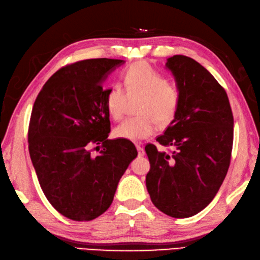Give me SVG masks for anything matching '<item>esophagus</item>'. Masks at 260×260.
Masks as SVG:
<instances>
[{"label":"esophagus","instance_id":"34e87169","mask_svg":"<svg viewBox=\"0 0 260 260\" xmlns=\"http://www.w3.org/2000/svg\"><path fill=\"white\" fill-rule=\"evenodd\" d=\"M136 147H137V150H138V155L139 156H145V150H144L143 147H141L138 144H136Z\"/></svg>","mask_w":260,"mask_h":260}]
</instances>
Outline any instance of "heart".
Returning <instances> with one entry per match:
<instances>
[{"instance_id":"obj_1","label":"heart","mask_w":260,"mask_h":260,"mask_svg":"<svg viewBox=\"0 0 260 260\" xmlns=\"http://www.w3.org/2000/svg\"><path fill=\"white\" fill-rule=\"evenodd\" d=\"M125 90L119 85L106 90L105 105L114 120H120L128 97L140 96L137 109L138 116L129 117L114 129L117 138L138 141L148 138L155 132L156 122L159 125L171 123L180 105V91L174 85L156 71L149 63L138 61L123 73ZM127 92L125 93V91Z\"/></svg>"}]
</instances>
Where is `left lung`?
<instances>
[{
	"mask_svg": "<svg viewBox=\"0 0 260 260\" xmlns=\"http://www.w3.org/2000/svg\"><path fill=\"white\" fill-rule=\"evenodd\" d=\"M166 68L180 91L174 120L145 147L150 170L146 187L153 204L175 218L193 216L212 202L228 173L233 146V114L226 91L193 58L173 55Z\"/></svg>",
	"mask_w": 260,
	"mask_h": 260,
	"instance_id": "obj_1",
	"label": "left lung"
}]
</instances>
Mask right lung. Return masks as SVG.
<instances>
[{
    "label": "right lung",
    "mask_w": 260,
    "mask_h": 260,
    "mask_svg": "<svg viewBox=\"0 0 260 260\" xmlns=\"http://www.w3.org/2000/svg\"><path fill=\"white\" fill-rule=\"evenodd\" d=\"M123 63L90 58L63 67L34 103L28 129L34 169L48 202L73 221H91L106 212L138 155L130 140L107 138L111 122L102 84ZM100 143L103 149L92 158L90 148Z\"/></svg>",
    "instance_id": "right-lung-1"
}]
</instances>
